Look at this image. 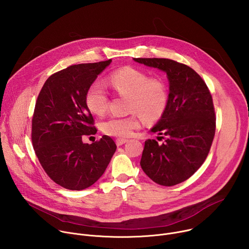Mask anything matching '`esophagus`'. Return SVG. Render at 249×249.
Segmentation results:
<instances>
[{
	"label": "esophagus",
	"instance_id": "1",
	"mask_svg": "<svg viewBox=\"0 0 249 249\" xmlns=\"http://www.w3.org/2000/svg\"><path fill=\"white\" fill-rule=\"evenodd\" d=\"M128 140L127 139H116V145L119 147V146H122L123 144L127 143Z\"/></svg>",
	"mask_w": 249,
	"mask_h": 249
}]
</instances>
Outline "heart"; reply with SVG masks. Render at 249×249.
Wrapping results in <instances>:
<instances>
[{"label": "heart", "mask_w": 249, "mask_h": 249, "mask_svg": "<svg viewBox=\"0 0 249 249\" xmlns=\"http://www.w3.org/2000/svg\"><path fill=\"white\" fill-rule=\"evenodd\" d=\"M111 88L120 95L128 97L126 117H110L101 124L102 131L109 136L126 138L140 127V116L147 122L159 120L165 111L168 101L167 88L159 78H150L143 71L124 67L108 77ZM88 108L96 115L103 114L108 106V96L104 86L95 81L86 92Z\"/></svg>", "instance_id": "1"}]
</instances>
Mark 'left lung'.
Instances as JSON below:
<instances>
[{
    "mask_svg": "<svg viewBox=\"0 0 249 249\" xmlns=\"http://www.w3.org/2000/svg\"><path fill=\"white\" fill-rule=\"evenodd\" d=\"M134 61L162 71L168 80L167 106L151 129L165 141L159 145L147 140L140 164L156 183L173 186L193 175L209 154L216 130L212 95L202 78L184 64L163 58Z\"/></svg>",
    "mask_w": 249,
    "mask_h": 249,
    "instance_id": "1",
    "label": "left lung"
}]
</instances>
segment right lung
Instances as JSON below:
<instances>
[{
    "label": "right lung",
    "instance_id": "obj_1",
    "mask_svg": "<svg viewBox=\"0 0 249 249\" xmlns=\"http://www.w3.org/2000/svg\"><path fill=\"white\" fill-rule=\"evenodd\" d=\"M112 62L70 66L50 76L35 104L31 140L40 164L50 178L70 190H83L104 173L116 151L108 136L85 144L84 136L94 135L86 92Z\"/></svg>",
    "mask_w": 249,
    "mask_h": 249
}]
</instances>
